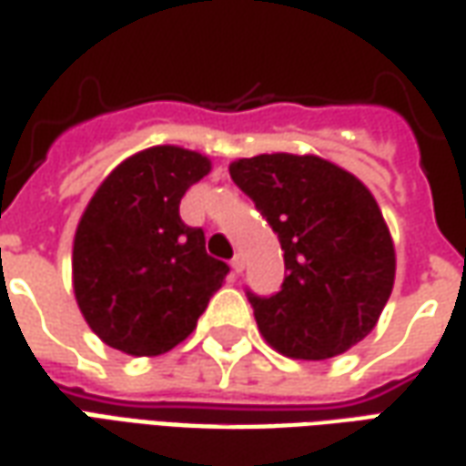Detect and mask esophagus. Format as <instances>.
Listing matches in <instances>:
<instances>
[{
  "instance_id": "obj_1",
  "label": "esophagus",
  "mask_w": 466,
  "mask_h": 466,
  "mask_svg": "<svg viewBox=\"0 0 466 466\" xmlns=\"http://www.w3.org/2000/svg\"><path fill=\"white\" fill-rule=\"evenodd\" d=\"M229 265H232L234 275H239V272H242V269H244V257L242 255H234Z\"/></svg>"
}]
</instances>
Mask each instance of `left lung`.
<instances>
[{
  "instance_id": "obj_1",
  "label": "left lung",
  "mask_w": 466,
  "mask_h": 466,
  "mask_svg": "<svg viewBox=\"0 0 466 466\" xmlns=\"http://www.w3.org/2000/svg\"><path fill=\"white\" fill-rule=\"evenodd\" d=\"M229 174L285 252L279 292L259 298L247 289L262 338L300 360L346 353L376 328L396 275L373 194L320 156H252L234 161Z\"/></svg>"
}]
</instances>
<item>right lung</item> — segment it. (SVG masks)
<instances>
[{"label": "right lung", "instance_id": "1", "mask_svg": "<svg viewBox=\"0 0 466 466\" xmlns=\"http://www.w3.org/2000/svg\"><path fill=\"white\" fill-rule=\"evenodd\" d=\"M211 161L178 146L126 158L97 187L73 244L77 308L106 346L161 356L197 328L229 267L207 255L199 227L178 204Z\"/></svg>", "mask_w": 466, "mask_h": 466}]
</instances>
